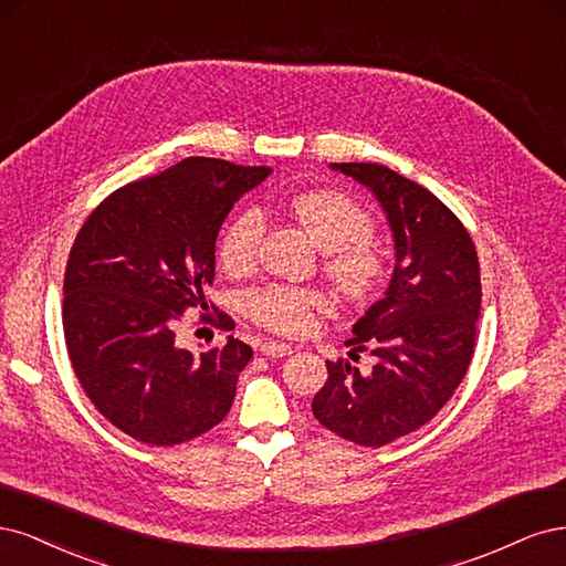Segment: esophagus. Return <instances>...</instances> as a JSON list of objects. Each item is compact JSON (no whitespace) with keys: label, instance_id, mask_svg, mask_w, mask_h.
I'll use <instances>...</instances> for the list:
<instances>
[{"label":"esophagus","instance_id":"34e87169","mask_svg":"<svg viewBox=\"0 0 566 566\" xmlns=\"http://www.w3.org/2000/svg\"><path fill=\"white\" fill-rule=\"evenodd\" d=\"M261 353H263L265 357L280 359V357L291 355V345H286V343H277V340H265V343H261Z\"/></svg>","mask_w":566,"mask_h":566}]
</instances>
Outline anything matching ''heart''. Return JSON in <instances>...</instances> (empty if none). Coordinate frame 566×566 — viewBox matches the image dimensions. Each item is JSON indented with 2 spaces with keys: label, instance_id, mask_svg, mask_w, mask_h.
<instances>
[{
  "label": "heart",
  "instance_id": "obj_1",
  "mask_svg": "<svg viewBox=\"0 0 566 566\" xmlns=\"http://www.w3.org/2000/svg\"><path fill=\"white\" fill-rule=\"evenodd\" d=\"M301 226L315 244L326 251L324 272L348 298H367L386 275V259L369 240L374 218L355 199L334 190H310L289 202ZM265 234V218L259 209L237 211L223 228L218 259L232 275H244L259 261ZM251 322L268 332L301 336L315 326L317 313L332 307L329 298L315 289L268 284L242 296Z\"/></svg>",
  "mask_w": 566,
  "mask_h": 566
}]
</instances>
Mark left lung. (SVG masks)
Segmentation results:
<instances>
[{
  "label": "left lung",
  "instance_id": "8db88e82",
  "mask_svg": "<svg viewBox=\"0 0 566 566\" xmlns=\"http://www.w3.org/2000/svg\"><path fill=\"white\" fill-rule=\"evenodd\" d=\"M332 169L376 195L392 230L395 270L386 296L345 340L355 353L371 350V374L326 361L313 413L343 440L382 447L426 426L463 380L482 305L480 261L463 223L423 186L380 164Z\"/></svg>",
  "mask_w": 566,
  "mask_h": 566
}]
</instances>
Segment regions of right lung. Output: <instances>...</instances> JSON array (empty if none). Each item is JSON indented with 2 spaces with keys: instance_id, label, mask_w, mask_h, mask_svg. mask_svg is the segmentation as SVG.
<instances>
[{
  "instance_id": "add662e5",
  "label": "right lung",
  "mask_w": 566,
  "mask_h": 566,
  "mask_svg": "<svg viewBox=\"0 0 566 566\" xmlns=\"http://www.w3.org/2000/svg\"><path fill=\"white\" fill-rule=\"evenodd\" d=\"M270 171L188 157L107 195L77 232L63 282L67 355L91 405L138 442L195 440L232 407L253 350L228 336L192 355L174 326L188 307L207 310L218 230ZM213 322L232 324L218 310Z\"/></svg>"
}]
</instances>
